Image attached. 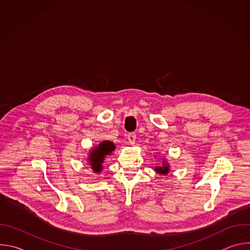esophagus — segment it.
<instances>
[{"instance_id": "34e87169", "label": "esophagus", "mask_w": 250, "mask_h": 250, "mask_svg": "<svg viewBox=\"0 0 250 250\" xmlns=\"http://www.w3.org/2000/svg\"><path fill=\"white\" fill-rule=\"evenodd\" d=\"M135 140H136V134H135L134 132L128 133V135H127V141H128V144L133 145L134 142H135Z\"/></svg>"}]
</instances>
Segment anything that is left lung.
I'll return each mask as SVG.
<instances>
[{
    "label": "left lung",
    "mask_w": 250,
    "mask_h": 250,
    "mask_svg": "<svg viewBox=\"0 0 250 250\" xmlns=\"http://www.w3.org/2000/svg\"><path fill=\"white\" fill-rule=\"evenodd\" d=\"M155 171H157L159 174H167L169 172V165L166 164L165 161H163V166L162 167H156L155 168Z\"/></svg>",
    "instance_id": "left-lung-1"
}]
</instances>
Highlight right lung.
Here are the masks:
<instances>
[{"mask_svg": "<svg viewBox=\"0 0 250 250\" xmlns=\"http://www.w3.org/2000/svg\"><path fill=\"white\" fill-rule=\"evenodd\" d=\"M115 146L113 142L111 141H103L101 144L94 149L92 150L91 154H90V164H91V168L95 171V172H100L103 168L102 163L104 162V156L111 154L114 150H115Z\"/></svg>", "mask_w": 250, "mask_h": 250, "instance_id": "right-lung-1", "label": "right lung"}]
</instances>
